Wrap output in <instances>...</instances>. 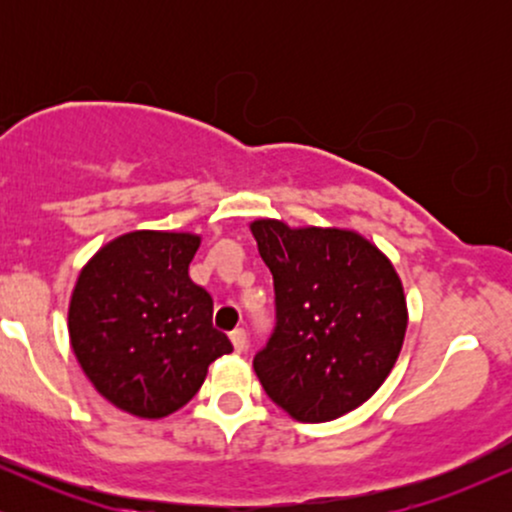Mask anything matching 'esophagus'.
<instances>
[{
	"instance_id": "34e87169",
	"label": "esophagus",
	"mask_w": 512,
	"mask_h": 512,
	"mask_svg": "<svg viewBox=\"0 0 512 512\" xmlns=\"http://www.w3.org/2000/svg\"><path fill=\"white\" fill-rule=\"evenodd\" d=\"M231 342H233V349H236L238 354H243V351L248 349V334H245V330L231 332Z\"/></svg>"
}]
</instances>
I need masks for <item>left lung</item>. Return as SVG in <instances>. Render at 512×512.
Returning <instances> with one entry per match:
<instances>
[{
	"label": "left lung",
	"instance_id": "1",
	"mask_svg": "<svg viewBox=\"0 0 512 512\" xmlns=\"http://www.w3.org/2000/svg\"><path fill=\"white\" fill-rule=\"evenodd\" d=\"M274 276L276 325L252 368L274 404L322 424L361 407L385 383L407 332L392 262L344 228L250 223Z\"/></svg>",
	"mask_w": 512,
	"mask_h": 512
}]
</instances>
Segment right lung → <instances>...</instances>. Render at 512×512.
I'll return each instance as SVG.
<instances>
[{
	"label": "right lung",
	"mask_w": 512,
	"mask_h": 512,
	"mask_svg": "<svg viewBox=\"0 0 512 512\" xmlns=\"http://www.w3.org/2000/svg\"><path fill=\"white\" fill-rule=\"evenodd\" d=\"M195 233L132 231L81 269L69 301V339L86 378L117 409L163 419L185 407L209 363L231 354L211 325L214 301L187 274Z\"/></svg>",
	"instance_id": "obj_1"
}]
</instances>
